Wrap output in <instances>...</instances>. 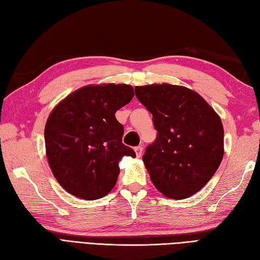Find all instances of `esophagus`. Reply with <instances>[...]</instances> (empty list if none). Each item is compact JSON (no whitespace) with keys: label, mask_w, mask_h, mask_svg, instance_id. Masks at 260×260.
<instances>
[{"label":"esophagus","mask_w":260,"mask_h":260,"mask_svg":"<svg viewBox=\"0 0 260 260\" xmlns=\"http://www.w3.org/2000/svg\"><path fill=\"white\" fill-rule=\"evenodd\" d=\"M135 152H136V156L137 157H141L142 156V154H143V147L142 146H136L135 148Z\"/></svg>","instance_id":"esophagus-1"}]
</instances>
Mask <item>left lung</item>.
Masks as SVG:
<instances>
[{
  "label": "left lung",
  "instance_id": "obj_1",
  "mask_svg": "<svg viewBox=\"0 0 260 260\" xmlns=\"http://www.w3.org/2000/svg\"><path fill=\"white\" fill-rule=\"evenodd\" d=\"M135 95L157 131L143 155L153 184L175 200L193 196L222 161L221 119L199 93L182 86H139Z\"/></svg>",
  "mask_w": 260,
  "mask_h": 260
}]
</instances>
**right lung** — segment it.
<instances>
[{
    "instance_id": "right-lung-1",
    "label": "right lung",
    "mask_w": 260,
    "mask_h": 260,
    "mask_svg": "<svg viewBox=\"0 0 260 260\" xmlns=\"http://www.w3.org/2000/svg\"><path fill=\"white\" fill-rule=\"evenodd\" d=\"M134 97L129 85L86 86L51 112L45 128L47 157L54 178L85 200L106 196L119 175V161L135 157L121 142L124 126L115 113Z\"/></svg>"
}]
</instances>
